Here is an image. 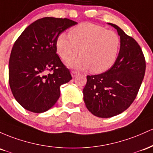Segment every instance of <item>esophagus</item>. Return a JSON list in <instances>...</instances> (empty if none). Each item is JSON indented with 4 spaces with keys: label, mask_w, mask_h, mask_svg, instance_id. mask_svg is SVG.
Here are the masks:
<instances>
[{
    "label": "esophagus",
    "mask_w": 153,
    "mask_h": 153,
    "mask_svg": "<svg viewBox=\"0 0 153 153\" xmlns=\"http://www.w3.org/2000/svg\"><path fill=\"white\" fill-rule=\"evenodd\" d=\"M71 76L73 77H75L77 74H78V72L76 71H71Z\"/></svg>",
    "instance_id": "34e87169"
}]
</instances>
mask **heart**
<instances>
[{"mask_svg":"<svg viewBox=\"0 0 153 153\" xmlns=\"http://www.w3.org/2000/svg\"><path fill=\"white\" fill-rule=\"evenodd\" d=\"M56 47L60 57L66 62L76 57L79 52V57L68 63L70 67L100 74L108 70L116 62L121 48V39L114 31L84 22L74 27L70 35L58 36Z\"/></svg>","mask_w":153,"mask_h":153,"instance_id":"b5f03b06","label":"heart"}]
</instances>
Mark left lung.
I'll return each mask as SVG.
<instances>
[{"instance_id":"8db88e82","label":"left lung","mask_w":153,"mask_h":153,"mask_svg":"<svg viewBox=\"0 0 153 153\" xmlns=\"http://www.w3.org/2000/svg\"><path fill=\"white\" fill-rule=\"evenodd\" d=\"M121 48L116 62L107 71L87 76L83 90L87 108L100 118H110L121 114L136 98L145 73V58L133 37L117 25Z\"/></svg>"}]
</instances>
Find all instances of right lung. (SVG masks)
I'll return each mask as SVG.
<instances>
[{"label":"right lung","mask_w":153,"mask_h":153,"mask_svg":"<svg viewBox=\"0 0 153 153\" xmlns=\"http://www.w3.org/2000/svg\"><path fill=\"white\" fill-rule=\"evenodd\" d=\"M76 22L64 18L39 19L24 30L12 48L8 81L12 94L24 108L43 113L59 98L60 87L72 77L56 53L60 34ZM48 71H53L47 75Z\"/></svg>","instance_id":"obj_1"}]
</instances>
